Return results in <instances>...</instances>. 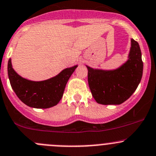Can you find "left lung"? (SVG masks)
Here are the masks:
<instances>
[{"instance_id": "obj_1", "label": "left lung", "mask_w": 156, "mask_h": 156, "mask_svg": "<svg viewBox=\"0 0 156 156\" xmlns=\"http://www.w3.org/2000/svg\"><path fill=\"white\" fill-rule=\"evenodd\" d=\"M87 68L89 87L95 101L104 105L122 104L133 94L143 76V62L139 43L131 40L129 59L116 70Z\"/></svg>"}]
</instances>
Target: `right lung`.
Wrapping results in <instances>:
<instances>
[{
  "instance_id": "1",
  "label": "right lung",
  "mask_w": 156,
  "mask_h": 156,
  "mask_svg": "<svg viewBox=\"0 0 156 156\" xmlns=\"http://www.w3.org/2000/svg\"><path fill=\"white\" fill-rule=\"evenodd\" d=\"M77 66L64 69L50 79L33 81L17 75L12 68L11 60L9 59L7 72L10 85L22 102L29 107L46 109L53 107L59 102L66 84Z\"/></svg>"
}]
</instances>
